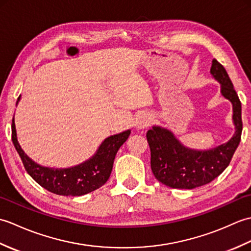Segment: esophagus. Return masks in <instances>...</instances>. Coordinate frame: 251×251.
Segmentation results:
<instances>
[{
  "label": "esophagus",
  "mask_w": 251,
  "mask_h": 251,
  "mask_svg": "<svg viewBox=\"0 0 251 251\" xmlns=\"http://www.w3.org/2000/svg\"><path fill=\"white\" fill-rule=\"evenodd\" d=\"M150 124H151V117L147 114L140 115L139 117H138V120L136 122L137 128H139V129L147 128L148 126H150Z\"/></svg>",
  "instance_id": "1"
}]
</instances>
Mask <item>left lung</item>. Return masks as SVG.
Masks as SVG:
<instances>
[{
    "instance_id": "left-lung-1",
    "label": "left lung",
    "mask_w": 251,
    "mask_h": 251,
    "mask_svg": "<svg viewBox=\"0 0 251 251\" xmlns=\"http://www.w3.org/2000/svg\"><path fill=\"white\" fill-rule=\"evenodd\" d=\"M210 73L221 84V94L233 104L235 134L225 145L207 151L181 145L172 131L153 126L147 139L151 150V169L155 178L174 189H194L211 182L228 166L241 141L242 103L228 74L220 62L212 60Z\"/></svg>"
}]
</instances>
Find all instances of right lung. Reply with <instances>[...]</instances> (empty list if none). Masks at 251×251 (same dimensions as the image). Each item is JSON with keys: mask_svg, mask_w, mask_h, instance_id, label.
Wrapping results in <instances>:
<instances>
[{"mask_svg": "<svg viewBox=\"0 0 251 251\" xmlns=\"http://www.w3.org/2000/svg\"><path fill=\"white\" fill-rule=\"evenodd\" d=\"M129 135L130 130H126L110 136L101 143L95 155L88 161L71 168L58 169L43 167L32 161L19 146L14 119L12 124V140L26 173L42 188L65 196H81L102 186L110 177L117 151Z\"/></svg>", "mask_w": 251, "mask_h": 251, "instance_id": "add662e5", "label": "right lung"}]
</instances>
